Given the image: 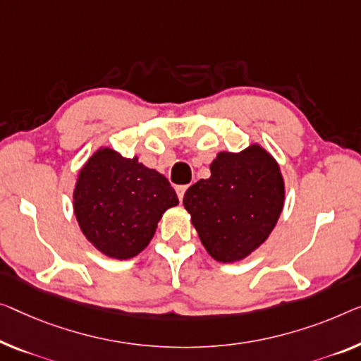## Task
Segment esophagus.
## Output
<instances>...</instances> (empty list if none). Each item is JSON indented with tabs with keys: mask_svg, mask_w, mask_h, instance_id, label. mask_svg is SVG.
Segmentation results:
<instances>
[{
	"mask_svg": "<svg viewBox=\"0 0 361 361\" xmlns=\"http://www.w3.org/2000/svg\"><path fill=\"white\" fill-rule=\"evenodd\" d=\"M175 190H176V196H178V199H180V201H181L183 196H185L186 190H188V186H186V185H181V186H176Z\"/></svg>",
	"mask_w": 361,
	"mask_h": 361,
	"instance_id": "esophagus-1",
	"label": "esophagus"
}]
</instances>
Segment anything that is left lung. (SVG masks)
I'll return each instance as SVG.
<instances>
[{
  "label": "left lung",
  "mask_w": 361,
  "mask_h": 361,
  "mask_svg": "<svg viewBox=\"0 0 361 361\" xmlns=\"http://www.w3.org/2000/svg\"><path fill=\"white\" fill-rule=\"evenodd\" d=\"M281 166L259 144L219 152L211 176L188 188L185 209L204 248L219 262L245 259L267 240L283 209Z\"/></svg>",
  "instance_id": "obj_1"
}]
</instances>
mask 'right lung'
I'll return each mask as SVG.
<instances>
[{"label":"right lung","instance_id":"add662e5","mask_svg":"<svg viewBox=\"0 0 361 361\" xmlns=\"http://www.w3.org/2000/svg\"><path fill=\"white\" fill-rule=\"evenodd\" d=\"M178 197L162 173L102 147L80 169L73 207L82 233L115 259L137 256Z\"/></svg>","mask_w":361,"mask_h":361}]
</instances>
